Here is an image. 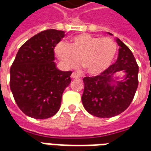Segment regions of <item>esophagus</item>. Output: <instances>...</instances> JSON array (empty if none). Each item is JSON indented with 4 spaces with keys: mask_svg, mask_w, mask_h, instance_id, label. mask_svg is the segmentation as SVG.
<instances>
[{
    "mask_svg": "<svg viewBox=\"0 0 151 151\" xmlns=\"http://www.w3.org/2000/svg\"><path fill=\"white\" fill-rule=\"evenodd\" d=\"M71 78L73 79H78L80 78V76L78 74V73H73L72 74H71Z\"/></svg>",
    "mask_w": 151,
    "mask_h": 151,
    "instance_id": "34e87169",
    "label": "esophagus"
}]
</instances>
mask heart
<instances>
[{
    "instance_id": "heart-1",
    "label": "heart",
    "mask_w": 151,
    "mask_h": 151,
    "mask_svg": "<svg viewBox=\"0 0 151 151\" xmlns=\"http://www.w3.org/2000/svg\"><path fill=\"white\" fill-rule=\"evenodd\" d=\"M117 52V45L111 38H101L89 34H80L56 47L59 59L68 68L81 65L91 75L101 73L111 65Z\"/></svg>"
}]
</instances>
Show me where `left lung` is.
<instances>
[{
    "mask_svg": "<svg viewBox=\"0 0 151 151\" xmlns=\"http://www.w3.org/2000/svg\"><path fill=\"white\" fill-rule=\"evenodd\" d=\"M116 42L120 46L116 61L99 75L83 78L82 104L89 113L100 118L115 116L125 111L138 86V65L133 53L121 40L116 39ZM121 70L127 73L125 81L110 85L112 75Z\"/></svg>",
    "mask_w": 151,
    "mask_h": 151,
    "instance_id": "8db88e82",
    "label": "left lung"
}]
</instances>
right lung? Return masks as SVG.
I'll list each match as a JSON object with an SVG mask.
<instances>
[{"label": "right lung", "mask_w": 151, "mask_h": 151, "mask_svg": "<svg viewBox=\"0 0 151 151\" xmlns=\"http://www.w3.org/2000/svg\"><path fill=\"white\" fill-rule=\"evenodd\" d=\"M65 32L41 31L23 43L10 68L9 86L18 107L27 116L47 119L58 111L71 71L56 68L54 47Z\"/></svg>", "instance_id": "obj_1"}]
</instances>
